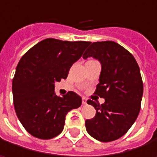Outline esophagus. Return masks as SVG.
<instances>
[{"instance_id":"1","label":"esophagus","mask_w":157,"mask_h":157,"mask_svg":"<svg viewBox=\"0 0 157 157\" xmlns=\"http://www.w3.org/2000/svg\"><path fill=\"white\" fill-rule=\"evenodd\" d=\"M82 104L83 105H87V100H86V98H85V97H82Z\"/></svg>"}]
</instances>
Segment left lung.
<instances>
[{
	"label": "left lung",
	"mask_w": 157,
	"mask_h": 157,
	"mask_svg": "<svg viewBox=\"0 0 157 157\" xmlns=\"http://www.w3.org/2000/svg\"><path fill=\"white\" fill-rule=\"evenodd\" d=\"M91 56L102 64L94 94L105 102L87 101L96 113L85 121V127L98 141H114L130 129L140 112L144 92L140 69L131 52L112 41L93 43L82 55L83 59Z\"/></svg>",
	"instance_id": "1"
}]
</instances>
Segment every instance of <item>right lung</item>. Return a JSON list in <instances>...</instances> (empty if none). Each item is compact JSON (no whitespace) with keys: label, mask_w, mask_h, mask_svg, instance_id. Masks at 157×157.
Listing matches in <instances>:
<instances>
[{"label":"right lung","mask_w":157,"mask_h":157,"mask_svg":"<svg viewBox=\"0 0 157 157\" xmlns=\"http://www.w3.org/2000/svg\"><path fill=\"white\" fill-rule=\"evenodd\" d=\"M89 44L48 38L21 58L13 79V105L18 119L33 136L45 140L57 136L67 113L81 106L82 98L75 92L56 95L54 82L67 78Z\"/></svg>","instance_id":"1"}]
</instances>
